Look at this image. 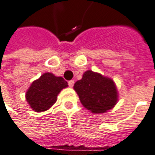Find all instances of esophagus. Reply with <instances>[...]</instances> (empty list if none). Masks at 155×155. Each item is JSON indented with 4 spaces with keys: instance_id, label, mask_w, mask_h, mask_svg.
<instances>
[{
    "instance_id": "obj_1",
    "label": "esophagus",
    "mask_w": 155,
    "mask_h": 155,
    "mask_svg": "<svg viewBox=\"0 0 155 155\" xmlns=\"http://www.w3.org/2000/svg\"><path fill=\"white\" fill-rule=\"evenodd\" d=\"M68 84H69V86H70V87H73V85H74V81H73V80H71V81L68 82Z\"/></svg>"
}]
</instances>
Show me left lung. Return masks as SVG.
I'll use <instances>...</instances> for the list:
<instances>
[{"mask_svg": "<svg viewBox=\"0 0 155 155\" xmlns=\"http://www.w3.org/2000/svg\"><path fill=\"white\" fill-rule=\"evenodd\" d=\"M82 105L94 114L112 109L118 101V90L114 80L101 73L86 71L74 84Z\"/></svg>", "mask_w": 155, "mask_h": 155, "instance_id": "1", "label": "left lung"}]
</instances>
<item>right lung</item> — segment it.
Segmentation results:
<instances>
[{
	"label": "right lung",
	"instance_id": "right-lung-1",
	"mask_svg": "<svg viewBox=\"0 0 155 155\" xmlns=\"http://www.w3.org/2000/svg\"><path fill=\"white\" fill-rule=\"evenodd\" d=\"M68 83L61 77H56L51 72L43 73L34 80L25 94V100L35 112L48 110L57 101V96Z\"/></svg>",
	"mask_w": 155,
	"mask_h": 155
}]
</instances>
